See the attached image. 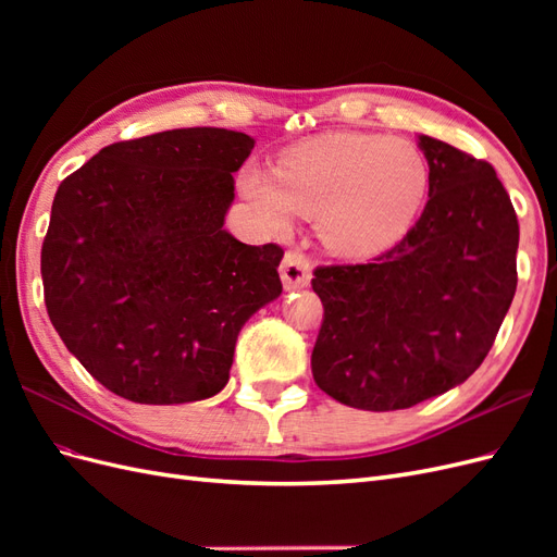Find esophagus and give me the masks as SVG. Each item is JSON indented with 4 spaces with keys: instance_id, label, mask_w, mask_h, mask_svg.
<instances>
[{
    "instance_id": "34e87169",
    "label": "esophagus",
    "mask_w": 557,
    "mask_h": 557,
    "mask_svg": "<svg viewBox=\"0 0 557 557\" xmlns=\"http://www.w3.org/2000/svg\"><path fill=\"white\" fill-rule=\"evenodd\" d=\"M281 281L285 285V290L307 288L311 283V264L305 252H285V258L281 262Z\"/></svg>"
}]
</instances>
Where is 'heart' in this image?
Wrapping results in <instances>:
<instances>
[{
	"mask_svg": "<svg viewBox=\"0 0 557 557\" xmlns=\"http://www.w3.org/2000/svg\"><path fill=\"white\" fill-rule=\"evenodd\" d=\"M430 188L425 156L376 132H334L297 144L276 170L248 164L242 195L258 221L281 232L295 211L315 215L323 244L346 258H369L413 225Z\"/></svg>",
	"mask_w": 557,
	"mask_h": 557,
	"instance_id": "obj_1",
	"label": "heart"
}]
</instances>
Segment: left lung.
<instances>
[{
  "label": "left lung",
  "instance_id": "obj_1",
  "mask_svg": "<svg viewBox=\"0 0 557 557\" xmlns=\"http://www.w3.org/2000/svg\"><path fill=\"white\" fill-rule=\"evenodd\" d=\"M430 199L395 248L318 267L320 391L364 411L409 409L465 383L516 295L518 218L493 164L418 134Z\"/></svg>",
  "mask_w": 557,
  "mask_h": 557
}]
</instances>
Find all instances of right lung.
<instances>
[{
  "label": "right lung",
  "instance_id": "1",
  "mask_svg": "<svg viewBox=\"0 0 557 557\" xmlns=\"http://www.w3.org/2000/svg\"><path fill=\"white\" fill-rule=\"evenodd\" d=\"M252 146L221 127L158 132L102 148L60 183L41 248L46 309L111 393L218 395L246 320L283 293V250L223 227Z\"/></svg>",
  "mask_w": 557,
  "mask_h": 557
}]
</instances>
